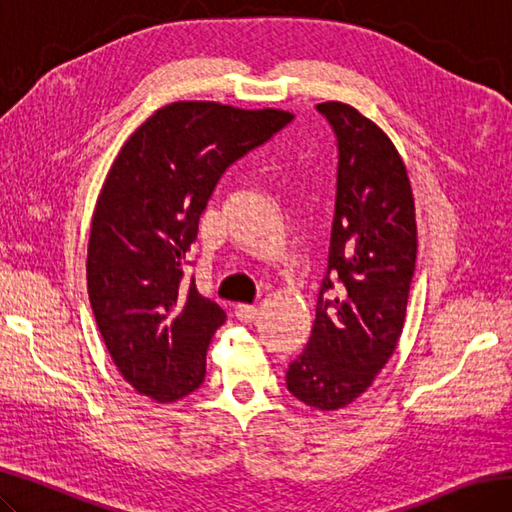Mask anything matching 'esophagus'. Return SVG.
<instances>
[{"instance_id":"34e87169","label":"esophagus","mask_w":512,"mask_h":512,"mask_svg":"<svg viewBox=\"0 0 512 512\" xmlns=\"http://www.w3.org/2000/svg\"><path fill=\"white\" fill-rule=\"evenodd\" d=\"M234 315H236V319L249 323V321H254V317L258 315V308L252 306V304H236L234 306Z\"/></svg>"}]
</instances>
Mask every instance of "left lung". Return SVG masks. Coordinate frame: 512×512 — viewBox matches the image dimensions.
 <instances>
[{"instance_id":"left-lung-1","label":"left lung","mask_w":512,"mask_h":512,"mask_svg":"<svg viewBox=\"0 0 512 512\" xmlns=\"http://www.w3.org/2000/svg\"><path fill=\"white\" fill-rule=\"evenodd\" d=\"M336 136V202L313 334L286 389L317 410L363 395L393 356L417 260L415 202L404 162L376 123L341 102L317 104Z\"/></svg>"}]
</instances>
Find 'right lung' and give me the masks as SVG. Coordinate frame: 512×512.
Segmentation results:
<instances>
[{
  "label": "right lung",
  "mask_w": 512,
  "mask_h": 512,
  "mask_svg": "<svg viewBox=\"0 0 512 512\" xmlns=\"http://www.w3.org/2000/svg\"><path fill=\"white\" fill-rule=\"evenodd\" d=\"M293 121L215 102L162 106L123 143L91 223L86 280L102 339L141 395L182 400L204 382L223 308L184 278L199 215L232 162Z\"/></svg>",
  "instance_id": "1"
}]
</instances>
